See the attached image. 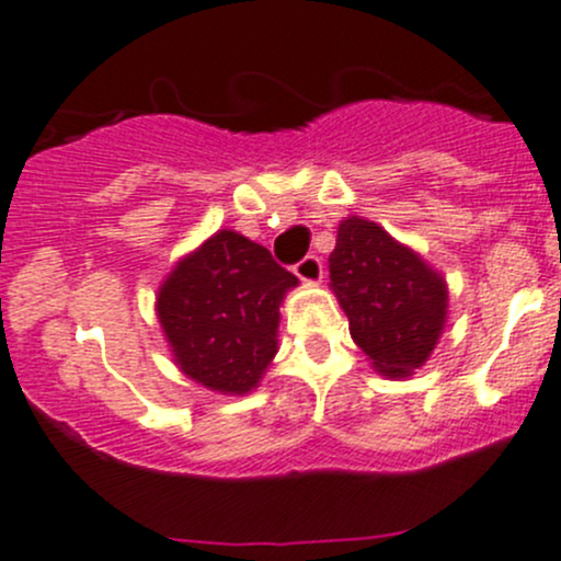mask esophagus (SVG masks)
I'll return each mask as SVG.
<instances>
[{
    "instance_id": "esophagus-1",
    "label": "esophagus",
    "mask_w": 561,
    "mask_h": 561,
    "mask_svg": "<svg viewBox=\"0 0 561 561\" xmlns=\"http://www.w3.org/2000/svg\"><path fill=\"white\" fill-rule=\"evenodd\" d=\"M296 276L300 282H309V285H317V282H322V274H325V271H322V261L317 255H306L304 261L300 263H296Z\"/></svg>"
}]
</instances>
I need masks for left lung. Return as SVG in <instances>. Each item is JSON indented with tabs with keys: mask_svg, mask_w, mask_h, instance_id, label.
Segmentation results:
<instances>
[{
	"mask_svg": "<svg viewBox=\"0 0 561 561\" xmlns=\"http://www.w3.org/2000/svg\"><path fill=\"white\" fill-rule=\"evenodd\" d=\"M330 290L350 333L381 376L409 379L433 355L449 320V287L416 250L379 222L344 217L328 257Z\"/></svg>",
	"mask_w": 561,
	"mask_h": 561,
	"instance_id": "1",
	"label": "left lung"
}]
</instances>
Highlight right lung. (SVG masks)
Here are the masks:
<instances>
[{
  "label": "right lung",
  "instance_id": "obj_1",
  "mask_svg": "<svg viewBox=\"0 0 561 561\" xmlns=\"http://www.w3.org/2000/svg\"><path fill=\"white\" fill-rule=\"evenodd\" d=\"M298 287L263 244L231 228L182 255L156 296L174 365L211 392L247 394L276 357L282 300Z\"/></svg>",
  "mask_w": 561,
  "mask_h": 561
}]
</instances>
